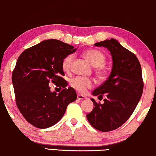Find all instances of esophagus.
Returning <instances> with one entry per match:
<instances>
[{
    "label": "esophagus",
    "mask_w": 156,
    "mask_h": 156,
    "mask_svg": "<svg viewBox=\"0 0 156 156\" xmlns=\"http://www.w3.org/2000/svg\"><path fill=\"white\" fill-rule=\"evenodd\" d=\"M86 99V97H84V96L81 95V94L77 95V99H79V100H83V99Z\"/></svg>",
    "instance_id": "esophagus-1"
}]
</instances>
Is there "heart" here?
Listing matches in <instances>:
<instances>
[{
	"mask_svg": "<svg viewBox=\"0 0 156 156\" xmlns=\"http://www.w3.org/2000/svg\"><path fill=\"white\" fill-rule=\"evenodd\" d=\"M82 56L87 60H88L91 65L95 67L94 70L98 77L100 79H104L106 77L107 75V70L103 66L106 60L105 55L103 53L97 50H89L83 52ZM74 59V54L67 55L63 59L62 66L65 71H69L72 67ZM70 84L76 91L83 93L94 86V81L91 78L76 76V77L72 79L70 81Z\"/></svg>",
	"mask_w": 156,
	"mask_h": 156,
	"instance_id": "b5f03b06",
	"label": "heart"
}]
</instances>
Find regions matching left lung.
<instances>
[{"mask_svg": "<svg viewBox=\"0 0 156 156\" xmlns=\"http://www.w3.org/2000/svg\"><path fill=\"white\" fill-rule=\"evenodd\" d=\"M94 45L110 51L113 66L108 80L92 92L99 99L105 96L104 103L91 99L94 108L87 118L94 129L107 132L121 126L135 110L144 90L142 70L135 54L116 40H106Z\"/></svg>", "mask_w": 156, "mask_h": 156, "instance_id": "obj_1", "label": "left lung"}]
</instances>
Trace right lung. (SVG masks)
Segmentation results:
<instances>
[{
    "label": "right lung",
    "mask_w": 156,
    "mask_h": 156,
    "mask_svg": "<svg viewBox=\"0 0 156 156\" xmlns=\"http://www.w3.org/2000/svg\"><path fill=\"white\" fill-rule=\"evenodd\" d=\"M76 49L58 40H44L21 53L12 74L16 105L34 126L47 129L57 123L76 94L62 78V60ZM52 82L64 89L58 95L50 91Z\"/></svg>",
    "instance_id": "1"
}]
</instances>
